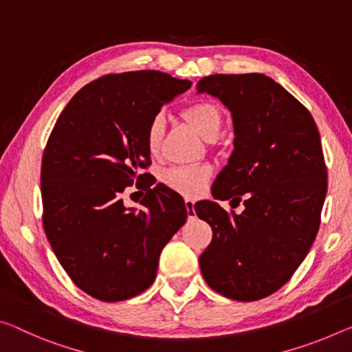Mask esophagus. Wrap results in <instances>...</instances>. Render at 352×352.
Listing matches in <instances>:
<instances>
[{"mask_svg":"<svg viewBox=\"0 0 352 352\" xmlns=\"http://www.w3.org/2000/svg\"><path fill=\"white\" fill-rule=\"evenodd\" d=\"M185 206H186V211H188V217H189V219H192V217H196V211H194V200L186 199V200H185Z\"/></svg>","mask_w":352,"mask_h":352,"instance_id":"esophagus-1","label":"esophagus"}]
</instances>
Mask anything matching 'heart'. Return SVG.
I'll return each mask as SVG.
<instances>
[{"label":"heart","mask_w":352,"mask_h":352,"mask_svg":"<svg viewBox=\"0 0 352 352\" xmlns=\"http://www.w3.org/2000/svg\"><path fill=\"white\" fill-rule=\"evenodd\" d=\"M183 117L188 124L196 130L200 136L208 141H213L221 135L224 117L222 111L216 103L210 100H199L189 104L183 111ZM164 135V119L163 116H155L147 126L146 144L150 155L160 152L161 141ZM213 169L210 164H191V166H174L164 170L163 182L174 191L180 192L186 197H197L205 191L208 185Z\"/></svg>","instance_id":"heart-1"}]
</instances>
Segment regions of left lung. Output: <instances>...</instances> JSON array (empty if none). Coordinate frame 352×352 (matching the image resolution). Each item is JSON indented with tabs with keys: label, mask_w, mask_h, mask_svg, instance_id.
Segmentation results:
<instances>
[{
	"label": "left lung",
	"mask_w": 352,
	"mask_h": 352,
	"mask_svg": "<svg viewBox=\"0 0 352 352\" xmlns=\"http://www.w3.org/2000/svg\"><path fill=\"white\" fill-rule=\"evenodd\" d=\"M197 92L219 98L235 128L213 197L246 206L241 214L210 200L194 206L213 230L200 271L222 296L263 299L292 278L320 228L327 192L320 131L309 109L266 75L205 76Z\"/></svg>",
	"instance_id": "1"
}]
</instances>
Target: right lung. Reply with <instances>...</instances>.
<instances>
[{"label":"right lung","instance_id":"obj_1","mask_svg":"<svg viewBox=\"0 0 352 352\" xmlns=\"http://www.w3.org/2000/svg\"><path fill=\"white\" fill-rule=\"evenodd\" d=\"M192 82L158 70L109 74L78 91L56 120L42 158L43 230L75 285L104 302L152 285L160 254L186 222L183 199L148 172L147 126ZM146 191L144 210L121 192Z\"/></svg>","mask_w":352,"mask_h":352}]
</instances>
